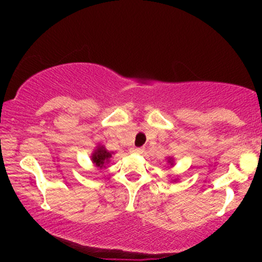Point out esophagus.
<instances>
[{"label": "esophagus", "mask_w": 262, "mask_h": 262, "mask_svg": "<svg viewBox=\"0 0 262 262\" xmlns=\"http://www.w3.org/2000/svg\"><path fill=\"white\" fill-rule=\"evenodd\" d=\"M143 150H144V148H134L132 149V151L136 154H141V152H143Z\"/></svg>", "instance_id": "1"}]
</instances>
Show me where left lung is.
Instances as JSON below:
<instances>
[{"label":"left lung","instance_id":"obj_1","mask_svg":"<svg viewBox=\"0 0 262 262\" xmlns=\"http://www.w3.org/2000/svg\"><path fill=\"white\" fill-rule=\"evenodd\" d=\"M168 162H169L170 164H173V160H171V159H169V160H168Z\"/></svg>","mask_w":262,"mask_h":262}]
</instances>
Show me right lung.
<instances>
[{
    "mask_svg": "<svg viewBox=\"0 0 262 262\" xmlns=\"http://www.w3.org/2000/svg\"><path fill=\"white\" fill-rule=\"evenodd\" d=\"M112 157V152H110L108 150L105 149L103 145H98L96 149L92 154V161L96 167L105 168L106 164L110 162V159Z\"/></svg>",
    "mask_w": 262,
    "mask_h": 262,
    "instance_id": "right-lung-1",
    "label": "right lung"
}]
</instances>
